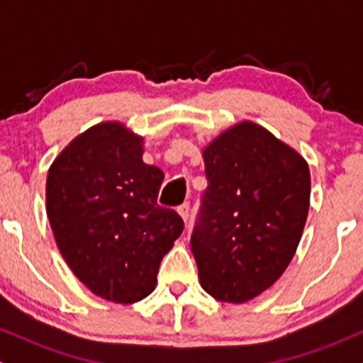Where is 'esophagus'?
Masks as SVG:
<instances>
[{"mask_svg":"<svg viewBox=\"0 0 363 363\" xmlns=\"http://www.w3.org/2000/svg\"><path fill=\"white\" fill-rule=\"evenodd\" d=\"M189 210H191L189 203H182V205L177 208L179 215H181V216H182V220H184V222H186V223H187V220H189Z\"/></svg>","mask_w":363,"mask_h":363,"instance_id":"esophagus-1","label":"esophagus"}]
</instances>
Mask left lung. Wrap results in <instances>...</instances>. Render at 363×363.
Here are the masks:
<instances>
[{"instance_id":"8db88e82","label":"left lung","mask_w":363,"mask_h":363,"mask_svg":"<svg viewBox=\"0 0 363 363\" xmlns=\"http://www.w3.org/2000/svg\"><path fill=\"white\" fill-rule=\"evenodd\" d=\"M208 187L191 235L199 283L216 301L244 303L290 264L306 227V158L252 121L203 148Z\"/></svg>"}]
</instances>
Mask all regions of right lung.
<instances>
[{
  "label": "right lung",
  "mask_w": 363,
  "mask_h": 363,
  "mask_svg": "<svg viewBox=\"0 0 363 363\" xmlns=\"http://www.w3.org/2000/svg\"><path fill=\"white\" fill-rule=\"evenodd\" d=\"M164 172L143 162V136L106 121L54 158L45 210L61 256L99 297L135 303L157 285L184 222L157 205Z\"/></svg>",
  "instance_id": "1"
}]
</instances>
